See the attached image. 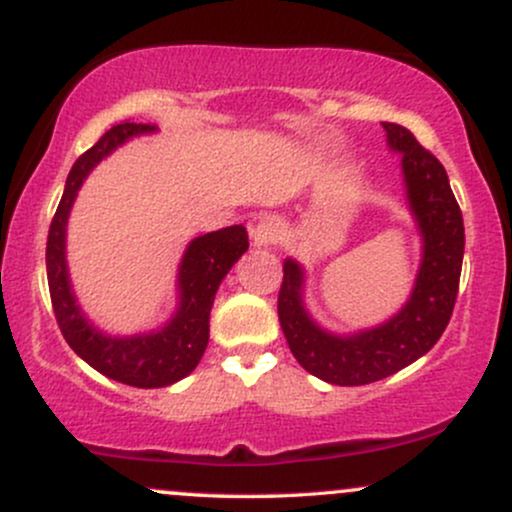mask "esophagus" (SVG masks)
I'll return each mask as SVG.
<instances>
[{"mask_svg":"<svg viewBox=\"0 0 512 512\" xmlns=\"http://www.w3.org/2000/svg\"><path fill=\"white\" fill-rule=\"evenodd\" d=\"M281 233H284V223L276 216H260L250 226V238L255 248H269L281 238Z\"/></svg>","mask_w":512,"mask_h":512,"instance_id":"1","label":"esophagus"}]
</instances>
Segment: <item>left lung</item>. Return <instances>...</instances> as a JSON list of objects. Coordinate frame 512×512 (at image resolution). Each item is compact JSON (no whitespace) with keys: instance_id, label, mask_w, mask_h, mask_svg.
<instances>
[{"instance_id":"1","label":"left lung","mask_w":512,"mask_h":512,"mask_svg":"<svg viewBox=\"0 0 512 512\" xmlns=\"http://www.w3.org/2000/svg\"><path fill=\"white\" fill-rule=\"evenodd\" d=\"M387 149L399 154L404 197L421 236V260L402 308L356 332H332L305 305V267L284 260L279 322L296 361L330 385H368L407 368L433 349L448 327L460 286L464 223L440 161L402 125L383 122Z\"/></svg>"}]
</instances>
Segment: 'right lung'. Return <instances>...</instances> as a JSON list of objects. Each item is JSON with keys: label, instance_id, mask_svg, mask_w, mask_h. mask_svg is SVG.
I'll list each match as a JSON object with an SVG mask.
<instances>
[{"label": "right lung", "instance_id": "add662e5", "mask_svg": "<svg viewBox=\"0 0 512 512\" xmlns=\"http://www.w3.org/2000/svg\"><path fill=\"white\" fill-rule=\"evenodd\" d=\"M156 127L122 122L103 134L96 146L79 156L69 170L60 207L50 223L48 233V284L55 317L60 330L91 368L105 378L132 387H168L190 375L209 344V315L221 281L231 272L243 252L248 250L245 226H228L221 231L204 233L187 243L175 276L173 315L161 327L137 334H108L81 310L72 286L67 264V223L72 207L91 170L108 158L129 139L154 134Z\"/></svg>", "mask_w": 512, "mask_h": 512}]
</instances>
